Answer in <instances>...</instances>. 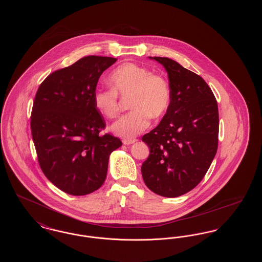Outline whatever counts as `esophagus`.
<instances>
[{
    "mask_svg": "<svg viewBox=\"0 0 262 262\" xmlns=\"http://www.w3.org/2000/svg\"><path fill=\"white\" fill-rule=\"evenodd\" d=\"M136 141H137L136 138H134V139H124V140H123V143L125 144V145H129V144L135 143Z\"/></svg>",
    "mask_w": 262,
    "mask_h": 262,
    "instance_id": "esophagus-1",
    "label": "esophagus"
}]
</instances>
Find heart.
<instances>
[{
	"label": "heart",
	"instance_id": "1",
	"mask_svg": "<svg viewBox=\"0 0 262 262\" xmlns=\"http://www.w3.org/2000/svg\"><path fill=\"white\" fill-rule=\"evenodd\" d=\"M108 80L111 89L98 88L93 93V104L103 116L115 118L120 111L118 96H130L128 106L133 110L112 125L113 133L119 137H136L148 127L150 117L159 118L169 108L171 90L167 80L144 67L125 62L113 71Z\"/></svg>",
	"mask_w": 262,
	"mask_h": 262
}]
</instances>
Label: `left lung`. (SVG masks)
Here are the masks:
<instances>
[{"label":"left lung","mask_w":262,"mask_h":262,"mask_svg":"<svg viewBox=\"0 0 262 262\" xmlns=\"http://www.w3.org/2000/svg\"><path fill=\"white\" fill-rule=\"evenodd\" d=\"M149 59L165 68L171 102L159 125L142 137L150 154L141 166V174L150 190L177 198L200 184L215 157L218 105L201 76L169 58Z\"/></svg>","instance_id":"8db88e82"}]
</instances>
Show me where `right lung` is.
I'll return each mask as SVG.
<instances>
[{
    "instance_id": "right-lung-1",
    "label": "right lung",
    "mask_w": 262,
    "mask_h": 262,
    "mask_svg": "<svg viewBox=\"0 0 262 262\" xmlns=\"http://www.w3.org/2000/svg\"><path fill=\"white\" fill-rule=\"evenodd\" d=\"M117 61L88 56L52 73L40 84L31 113V134L44 174L62 191L85 195L105 182L118 137L100 136L105 121L93 104L100 75Z\"/></svg>"
}]
</instances>
